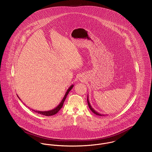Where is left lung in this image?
<instances>
[{"label": "left lung", "instance_id": "obj_1", "mask_svg": "<svg viewBox=\"0 0 152 152\" xmlns=\"http://www.w3.org/2000/svg\"><path fill=\"white\" fill-rule=\"evenodd\" d=\"M87 102H88V107H89V109L91 110V111L93 112V113H94L95 115H99V116H105V115H103V114H101V113H98V112H96V111H95L94 109L92 108V107L91 106V104H90V103H89V99H88V95L87 96Z\"/></svg>", "mask_w": 152, "mask_h": 152}]
</instances>
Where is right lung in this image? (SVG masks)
I'll return each mask as SVG.
<instances>
[{
	"label": "right lung",
	"instance_id": "1",
	"mask_svg": "<svg viewBox=\"0 0 152 152\" xmlns=\"http://www.w3.org/2000/svg\"><path fill=\"white\" fill-rule=\"evenodd\" d=\"M73 87H74V85H72L67 89V91H66V92L65 93V95H64L63 99H62L61 102L60 103V104L56 108H55L53 109H51L50 110H48V111H38V110H33V109H32V110H33V111H34V112H37L38 113H40L41 115H45V116H52V115H54L56 114L60 110V109L63 107V104L64 102V101H65V99H66V97L67 95L68 94L69 92L71 90V89L73 88ZM18 97L20 99V98L19 97L18 95Z\"/></svg>",
	"mask_w": 152,
	"mask_h": 152
}]
</instances>
